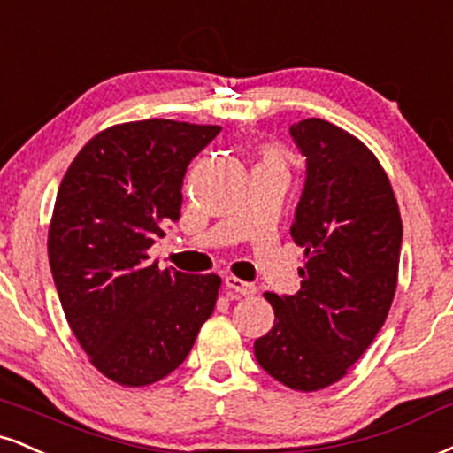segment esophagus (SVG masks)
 Here are the masks:
<instances>
[{"label": "esophagus", "mask_w": 453, "mask_h": 453, "mask_svg": "<svg viewBox=\"0 0 453 453\" xmlns=\"http://www.w3.org/2000/svg\"><path fill=\"white\" fill-rule=\"evenodd\" d=\"M226 287L232 288V291H236L238 296H244V297L253 296V293H255V287L250 285V282H244L241 279H236V276H226Z\"/></svg>", "instance_id": "esophagus-1"}]
</instances>
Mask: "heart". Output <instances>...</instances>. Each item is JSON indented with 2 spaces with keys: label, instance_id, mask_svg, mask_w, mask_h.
I'll list each match as a JSON object with an SVG mask.
<instances>
[{
  "label": "heart",
  "instance_id": "obj_1",
  "mask_svg": "<svg viewBox=\"0 0 453 453\" xmlns=\"http://www.w3.org/2000/svg\"><path fill=\"white\" fill-rule=\"evenodd\" d=\"M261 162H282V156H280V151L279 150H264V160Z\"/></svg>",
  "mask_w": 453,
  "mask_h": 453
}]
</instances>
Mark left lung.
I'll return each instance as SVG.
<instances>
[{"label":"left lung","mask_w":453,"mask_h":453,"mask_svg":"<svg viewBox=\"0 0 453 453\" xmlns=\"http://www.w3.org/2000/svg\"><path fill=\"white\" fill-rule=\"evenodd\" d=\"M306 185L291 236L306 255L296 296L265 293L274 325L255 340L272 378L312 392L342 380L382 329L399 279L403 223L378 157L320 118L293 124Z\"/></svg>","instance_id":"left-lung-1"}]
</instances>
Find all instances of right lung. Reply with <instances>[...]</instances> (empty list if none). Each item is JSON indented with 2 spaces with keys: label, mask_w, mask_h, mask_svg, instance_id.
<instances>
[{
  "label": "right lung",
  "mask_w": 453,
  "mask_h": 453,
  "mask_svg": "<svg viewBox=\"0 0 453 453\" xmlns=\"http://www.w3.org/2000/svg\"><path fill=\"white\" fill-rule=\"evenodd\" d=\"M221 127L141 119L101 130L65 173L48 259L75 340L105 378H166L215 310L221 279L160 270L147 249L179 219L188 165Z\"/></svg>",
  "instance_id": "1"
}]
</instances>
